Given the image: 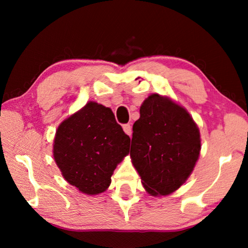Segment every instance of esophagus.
I'll return each instance as SVG.
<instances>
[{
  "label": "esophagus",
  "instance_id": "1",
  "mask_svg": "<svg viewBox=\"0 0 248 248\" xmlns=\"http://www.w3.org/2000/svg\"><path fill=\"white\" fill-rule=\"evenodd\" d=\"M123 128H124V131L128 134V136H131V133H132V128H131V124H124L123 125Z\"/></svg>",
  "mask_w": 248,
  "mask_h": 248
}]
</instances>
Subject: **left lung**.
Instances as JSON below:
<instances>
[{
    "instance_id": "left-lung-1",
    "label": "left lung",
    "mask_w": 248,
    "mask_h": 248,
    "mask_svg": "<svg viewBox=\"0 0 248 248\" xmlns=\"http://www.w3.org/2000/svg\"><path fill=\"white\" fill-rule=\"evenodd\" d=\"M130 156L145 190L166 196L189 177L200 153L199 129L186 109L149 96L133 124Z\"/></svg>"
}]
</instances>
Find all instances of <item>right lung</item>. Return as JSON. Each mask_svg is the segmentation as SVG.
Returning <instances> with one entry per match:
<instances>
[{"mask_svg": "<svg viewBox=\"0 0 248 248\" xmlns=\"http://www.w3.org/2000/svg\"><path fill=\"white\" fill-rule=\"evenodd\" d=\"M129 148L130 138L110 109L91 102L59 125L53 156L66 182L84 194L97 195L109 187Z\"/></svg>", "mask_w": 248, "mask_h": 248, "instance_id": "obj_1", "label": "right lung"}]
</instances>
